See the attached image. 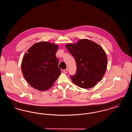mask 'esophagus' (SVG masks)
Masks as SVG:
<instances>
[{
  "label": "esophagus",
  "mask_w": 132,
  "mask_h": 132,
  "mask_svg": "<svg viewBox=\"0 0 132 132\" xmlns=\"http://www.w3.org/2000/svg\"><path fill=\"white\" fill-rule=\"evenodd\" d=\"M68 69H66L63 70V72H64V73H67V72H68Z\"/></svg>",
  "instance_id": "obj_1"
}]
</instances>
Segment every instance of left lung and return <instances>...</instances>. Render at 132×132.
I'll list each match as a JSON object with an SVG mask.
<instances>
[{
  "instance_id": "1",
  "label": "left lung",
  "mask_w": 132,
  "mask_h": 132,
  "mask_svg": "<svg viewBox=\"0 0 132 132\" xmlns=\"http://www.w3.org/2000/svg\"><path fill=\"white\" fill-rule=\"evenodd\" d=\"M67 49L75 59L77 70L70 78L76 85L88 88L100 82L107 65L105 51L100 45L87 39H80L75 44H67Z\"/></svg>"
}]
</instances>
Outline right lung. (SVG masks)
Returning <instances> with one entry per match:
<instances>
[{
    "mask_svg": "<svg viewBox=\"0 0 132 132\" xmlns=\"http://www.w3.org/2000/svg\"><path fill=\"white\" fill-rule=\"evenodd\" d=\"M58 45L41 42L34 44L23 57L21 69L28 82L38 90L50 88L61 74L56 56Z\"/></svg>",
    "mask_w": 132,
    "mask_h": 132,
    "instance_id": "right-lung-1",
    "label": "right lung"
}]
</instances>
